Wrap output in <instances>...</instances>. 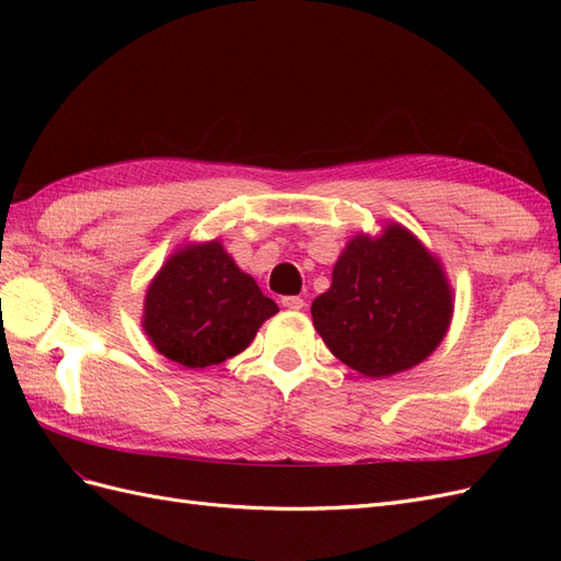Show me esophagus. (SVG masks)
Wrapping results in <instances>:
<instances>
[{"label": "esophagus", "mask_w": 561, "mask_h": 561, "mask_svg": "<svg viewBox=\"0 0 561 561\" xmlns=\"http://www.w3.org/2000/svg\"><path fill=\"white\" fill-rule=\"evenodd\" d=\"M280 304H283L285 309H290V311H301L304 309V299L301 297H283Z\"/></svg>", "instance_id": "esophagus-1"}]
</instances>
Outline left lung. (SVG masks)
<instances>
[{
	"mask_svg": "<svg viewBox=\"0 0 561 561\" xmlns=\"http://www.w3.org/2000/svg\"><path fill=\"white\" fill-rule=\"evenodd\" d=\"M454 313L443 264L412 231L386 225L348 241L328 293L311 316L334 358L371 379L423 363L443 342Z\"/></svg>",
	"mask_w": 561,
	"mask_h": 561,
	"instance_id": "1",
	"label": "left lung"
}]
</instances>
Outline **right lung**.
<instances>
[{"mask_svg":"<svg viewBox=\"0 0 561 561\" xmlns=\"http://www.w3.org/2000/svg\"><path fill=\"white\" fill-rule=\"evenodd\" d=\"M276 313V301L262 295L215 239L168 257L147 287L142 328L168 360L201 369L245 351Z\"/></svg>","mask_w":561,"mask_h":561,"instance_id":"right-lung-1","label":"right lung"}]
</instances>
